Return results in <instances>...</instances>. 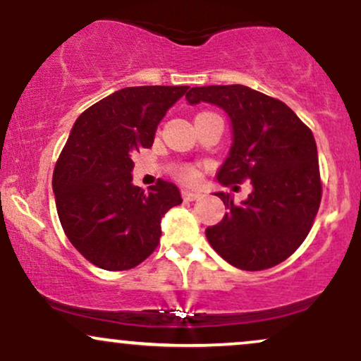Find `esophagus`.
<instances>
[{
  "label": "esophagus",
  "instance_id": "esophagus-1",
  "mask_svg": "<svg viewBox=\"0 0 361 361\" xmlns=\"http://www.w3.org/2000/svg\"><path fill=\"white\" fill-rule=\"evenodd\" d=\"M202 195L197 193V192H190V190H183V198L186 202H193V200H198Z\"/></svg>",
  "mask_w": 361,
  "mask_h": 361
}]
</instances>
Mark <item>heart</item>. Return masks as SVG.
<instances>
[{
	"label": "heart",
	"mask_w": 361,
	"mask_h": 361,
	"mask_svg": "<svg viewBox=\"0 0 361 361\" xmlns=\"http://www.w3.org/2000/svg\"><path fill=\"white\" fill-rule=\"evenodd\" d=\"M178 176L185 181H195V178H197V171L190 166H183L178 169Z\"/></svg>",
	"instance_id": "b5f03b06"
}]
</instances>
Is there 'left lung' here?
<instances>
[{"instance_id":"left-lung-1","label":"left lung","mask_w":361,"mask_h":361,"mask_svg":"<svg viewBox=\"0 0 361 361\" xmlns=\"http://www.w3.org/2000/svg\"><path fill=\"white\" fill-rule=\"evenodd\" d=\"M185 98L212 103L231 120L233 144L215 175L219 183L252 186L239 205L231 193H215L227 212L205 229L210 246L241 270L281 263L304 243L321 204L312 132L283 102L243 85L195 86Z\"/></svg>"}]
</instances>
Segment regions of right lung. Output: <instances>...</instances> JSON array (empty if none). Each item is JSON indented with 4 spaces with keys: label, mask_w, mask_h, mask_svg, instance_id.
<instances>
[{
    "label": "right lung",
    "mask_w": 361,
    "mask_h": 361,
    "mask_svg": "<svg viewBox=\"0 0 361 361\" xmlns=\"http://www.w3.org/2000/svg\"><path fill=\"white\" fill-rule=\"evenodd\" d=\"M188 86H132L78 117L52 176L56 207L78 251L109 271L130 270L156 250L161 219L181 204L159 180L144 192L132 183V154L154 142L157 126Z\"/></svg>",
    "instance_id": "1"
}]
</instances>
